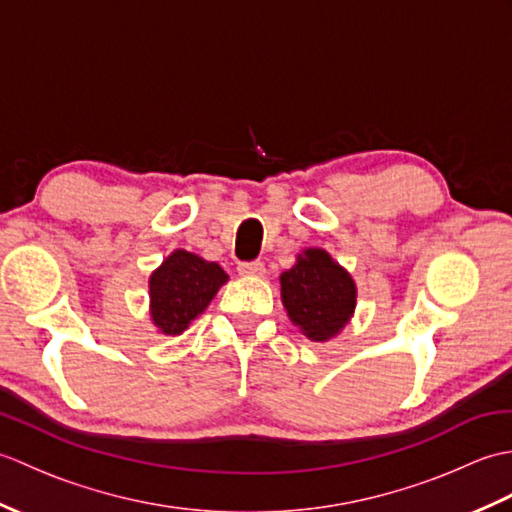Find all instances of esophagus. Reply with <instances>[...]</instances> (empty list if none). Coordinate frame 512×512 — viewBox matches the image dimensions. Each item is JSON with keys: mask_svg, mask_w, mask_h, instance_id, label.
I'll return each instance as SVG.
<instances>
[{"mask_svg": "<svg viewBox=\"0 0 512 512\" xmlns=\"http://www.w3.org/2000/svg\"><path fill=\"white\" fill-rule=\"evenodd\" d=\"M237 273L242 277H264L266 266L262 262H244L237 266Z\"/></svg>", "mask_w": 512, "mask_h": 512, "instance_id": "34e87169", "label": "esophagus"}]
</instances>
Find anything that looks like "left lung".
<instances>
[{"instance_id": "1", "label": "left lung", "mask_w": 512, "mask_h": 512, "mask_svg": "<svg viewBox=\"0 0 512 512\" xmlns=\"http://www.w3.org/2000/svg\"><path fill=\"white\" fill-rule=\"evenodd\" d=\"M281 303L303 336L325 343L339 336L356 310V281L323 248H306L279 277Z\"/></svg>"}]
</instances>
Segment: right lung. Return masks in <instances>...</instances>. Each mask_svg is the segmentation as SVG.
I'll return each instance as SVG.
<instances>
[{
  "instance_id": "right-lung-1",
  "label": "right lung",
  "mask_w": 512,
  "mask_h": 512,
  "mask_svg": "<svg viewBox=\"0 0 512 512\" xmlns=\"http://www.w3.org/2000/svg\"><path fill=\"white\" fill-rule=\"evenodd\" d=\"M228 281L217 262L176 248L149 275V317L158 334L178 336L209 308Z\"/></svg>"
}]
</instances>
